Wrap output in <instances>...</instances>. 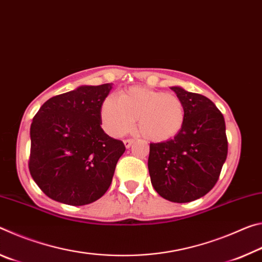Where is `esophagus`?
<instances>
[{"label":"esophagus","mask_w":262,"mask_h":262,"mask_svg":"<svg viewBox=\"0 0 262 262\" xmlns=\"http://www.w3.org/2000/svg\"><path fill=\"white\" fill-rule=\"evenodd\" d=\"M133 142H134V141L130 140V139H127V140L123 141V143H125V147H126V148H129L130 145L133 144Z\"/></svg>","instance_id":"34e87169"}]
</instances>
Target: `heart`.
Listing matches in <instances>:
<instances>
[{"mask_svg": "<svg viewBox=\"0 0 262 262\" xmlns=\"http://www.w3.org/2000/svg\"><path fill=\"white\" fill-rule=\"evenodd\" d=\"M185 106L178 96L151 89L133 86L107 97L101 104L104 129L118 137L130 132L137 118V132L150 142H164L174 137L185 123Z\"/></svg>", "mask_w": 262, "mask_h": 262, "instance_id": "heart-1", "label": "heart"}]
</instances>
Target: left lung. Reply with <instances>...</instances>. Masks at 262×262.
<instances>
[{
  "mask_svg": "<svg viewBox=\"0 0 262 262\" xmlns=\"http://www.w3.org/2000/svg\"><path fill=\"white\" fill-rule=\"evenodd\" d=\"M185 106L181 130L166 142L150 143L148 168L162 198L185 203L214 187L228 156L223 114L207 97L172 86Z\"/></svg>",
  "mask_w": 262,
  "mask_h": 262,
  "instance_id": "1",
  "label": "left lung"
}]
</instances>
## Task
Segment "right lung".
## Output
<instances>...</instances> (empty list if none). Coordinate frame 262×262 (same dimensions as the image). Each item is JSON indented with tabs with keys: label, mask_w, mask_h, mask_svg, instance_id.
<instances>
[{
	"label": "right lung",
	"mask_w": 262,
	"mask_h": 262,
	"mask_svg": "<svg viewBox=\"0 0 262 262\" xmlns=\"http://www.w3.org/2000/svg\"><path fill=\"white\" fill-rule=\"evenodd\" d=\"M112 83L83 85L48 99L30 128V173L48 198L70 206L108 189L126 147L101 129L100 108Z\"/></svg>",
	"instance_id": "add662e5"
}]
</instances>
